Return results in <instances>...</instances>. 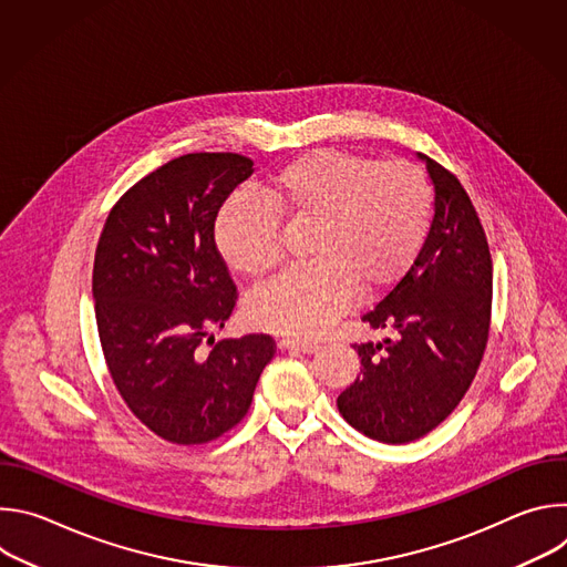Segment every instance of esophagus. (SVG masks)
I'll use <instances>...</instances> for the list:
<instances>
[{
	"mask_svg": "<svg viewBox=\"0 0 567 567\" xmlns=\"http://www.w3.org/2000/svg\"><path fill=\"white\" fill-rule=\"evenodd\" d=\"M280 348L282 350H296V352H302V354H313L320 350L318 343L313 341H300V339H282L280 341Z\"/></svg>",
	"mask_w": 567,
	"mask_h": 567,
	"instance_id": "obj_1",
	"label": "esophagus"
}]
</instances>
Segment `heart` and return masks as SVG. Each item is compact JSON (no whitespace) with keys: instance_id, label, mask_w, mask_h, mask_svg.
I'll use <instances>...</instances> for the list:
<instances>
[{"instance_id":"obj_1","label":"heart","mask_w":567,"mask_h":567,"mask_svg":"<svg viewBox=\"0 0 567 567\" xmlns=\"http://www.w3.org/2000/svg\"><path fill=\"white\" fill-rule=\"evenodd\" d=\"M267 202H230L215 239L230 269L265 278L282 258L280 219L311 226L305 267L282 274L247 302L254 328L316 337L350 307L354 291L372 296L396 285L415 262L433 217L424 173L406 164L313 152L287 164L267 184Z\"/></svg>"}]
</instances>
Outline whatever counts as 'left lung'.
<instances>
[{
    "mask_svg": "<svg viewBox=\"0 0 567 567\" xmlns=\"http://www.w3.org/2000/svg\"><path fill=\"white\" fill-rule=\"evenodd\" d=\"M435 186V215L411 269L363 313L381 343H359L361 374L337 406L359 433L406 444L440 426L468 390L489 339L494 267L487 235L457 182L420 154Z\"/></svg>",
    "mask_w": 567,
    "mask_h": 567,
    "instance_id": "left-lung-1",
    "label": "left lung"
}]
</instances>
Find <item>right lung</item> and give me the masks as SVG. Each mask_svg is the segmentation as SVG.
Returning <instances> with one entry per match:
<instances>
[{
    "label": "right lung",
    "instance_id": "1",
    "mask_svg": "<svg viewBox=\"0 0 567 567\" xmlns=\"http://www.w3.org/2000/svg\"><path fill=\"white\" fill-rule=\"evenodd\" d=\"M251 175L241 154L177 156L116 202L99 239L92 293L112 381L136 420L173 444H206L239 424L276 354L267 334L210 337L237 300L215 219Z\"/></svg>",
    "mask_w": 567,
    "mask_h": 567
}]
</instances>
